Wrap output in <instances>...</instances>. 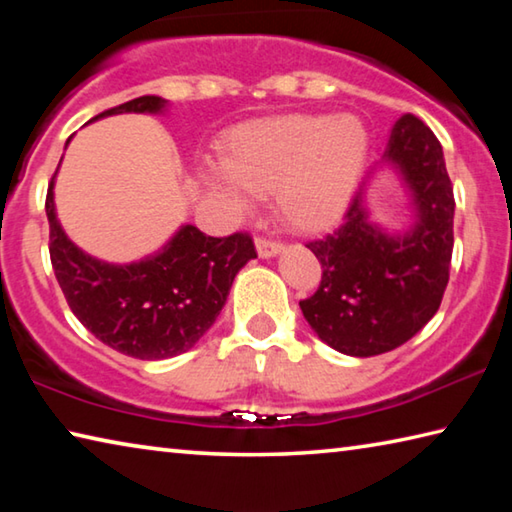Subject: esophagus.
<instances>
[{
    "mask_svg": "<svg viewBox=\"0 0 512 512\" xmlns=\"http://www.w3.org/2000/svg\"><path fill=\"white\" fill-rule=\"evenodd\" d=\"M255 246H257V255L262 257V259H268V257L280 255L282 250H284V246H282V244H277V241H268V239H257V241H255Z\"/></svg>",
    "mask_w": 512,
    "mask_h": 512,
    "instance_id": "34e87169",
    "label": "esophagus"
}]
</instances>
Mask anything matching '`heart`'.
Returning a JSON list of instances; mask_svg holds the SVG:
<instances>
[{"label":"heart","mask_w":512,"mask_h":512,"mask_svg":"<svg viewBox=\"0 0 512 512\" xmlns=\"http://www.w3.org/2000/svg\"><path fill=\"white\" fill-rule=\"evenodd\" d=\"M370 133L354 115H275L228 133L221 160L201 164V183L235 212L248 194H268L296 232L332 228L348 210L366 171Z\"/></svg>","instance_id":"1"}]
</instances>
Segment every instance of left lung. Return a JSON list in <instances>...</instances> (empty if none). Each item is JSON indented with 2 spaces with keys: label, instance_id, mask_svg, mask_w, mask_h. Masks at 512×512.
<instances>
[{
  "label": "left lung",
  "instance_id": "left-lung-1",
  "mask_svg": "<svg viewBox=\"0 0 512 512\" xmlns=\"http://www.w3.org/2000/svg\"><path fill=\"white\" fill-rule=\"evenodd\" d=\"M381 168H393L410 196L412 221L402 231L384 229L369 210ZM307 248L323 280L300 309L320 341L348 357H375L413 339L440 307L454 250V189L429 126L413 115L397 119L348 219Z\"/></svg>",
  "mask_w": 512,
  "mask_h": 512
}]
</instances>
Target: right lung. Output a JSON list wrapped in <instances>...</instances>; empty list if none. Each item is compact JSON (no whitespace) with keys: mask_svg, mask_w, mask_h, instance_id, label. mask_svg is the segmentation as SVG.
Returning a JSON list of instances; mask_svg holds the SVG:
<instances>
[{"mask_svg":"<svg viewBox=\"0 0 512 512\" xmlns=\"http://www.w3.org/2000/svg\"><path fill=\"white\" fill-rule=\"evenodd\" d=\"M167 106V99L146 94L92 121L126 112L162 115ZM56 176L58 169L45 205L49 255L74 316L101 343L128 357L158 361L192 350L221 314L237 273L257 257L253 239L241 232L207 237L196 225L183 223L155 253L131 264H112L67 237L56 214Z\"/></svg>","mask_w":512,"mask_h":512,"instance_id":"1","label":"right lung"}]
</instances>
